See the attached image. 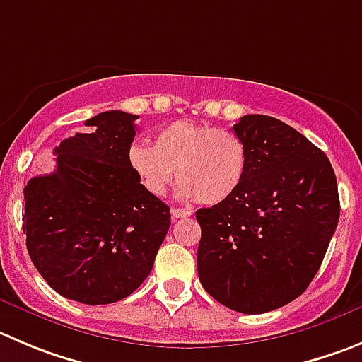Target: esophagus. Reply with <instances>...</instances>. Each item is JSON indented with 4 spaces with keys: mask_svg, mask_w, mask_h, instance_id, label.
<instances>
[{
    "mask_svg": "<svg viewBox=\"0 0 362 362\" xmlns=\"http://www.w3.org/2000/svg\"><path fill=\"white\" fill-rule=\"evenodd\" d=\"M170 215H172V218H174V220H177V218H188V216H190L192 213L188 211V209H179V208H172V209H170Z\"/></svg>",
    "mask_w": 362,
    "mask_h": 362,
    "instance_id": "esophagus-1",
    "label": "esophagus"
}]
</instances>
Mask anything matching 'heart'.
<instances>
[{
  "instance_id": "1",
  "label": "heart",
  "mask_w": 362,
  "mask_h": 362,
  "mask_svg": "<svg viewBox=\"0 0 362 362\" xmlns=\"http://www.w3.org/2000/svg\"><path fill=\"white\" fill-rule=\"evenodd\" d=\"M127 163L144 190L154 197L167 194L177 175L181 197L213 206L240 190L249 170V149L230 129L175 120L154 133L153 147L133 144Z\"/></svg>"
}]
</instances>
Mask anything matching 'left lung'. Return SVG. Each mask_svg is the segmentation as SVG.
I'll list each match as a JSON object with an SVG mask.
<instances>
[{"label":"left lung","mask_w":362,"mask_h":362,"mask_svg":"<svg viewBox=\"0 0 362 362\" xmlns=\"http://www.w3.org/2000/svg\"><path fill=\"white\" fill-rule=\"evenodd\" d=\"M249 170L227 201L195 213L201 284L233 311L261 315L300 297L339 220L336 174L323 151L268 115L233 126Z\"/></svg>","instance_id":"1"}]
</instances>
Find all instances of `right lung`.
<instances>
[{
    "label": "right lung",
    "mask_w": 362,
    "mask_h": 362,
    "mask_svg": "<svg viewBox=\"0 0 362 362\" xmlns=\"http://www.w3.org/2000/svg\"><path fill=\"white\" fill-rule=\"evenodd\" d=\"M139 115L110 110L54 147L57 170L24 187L26 249L62 297L88 305L132 295L151 274L170 209L127 163Z\"/></svg>",
    "instance_id": "add662e5"
}]
</instances>
